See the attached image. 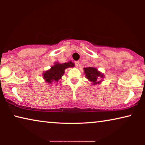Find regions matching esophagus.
<instances>
[{
	"mask_svg": "<svg viewBox=\"0 0 145 145\" xmlns=\"http://www.w3.org/2000/svg\"><path fill=\"white\" fill-rule=\"evenodd\" d=\"M74 64H75V66H76V67H78V65H79V64H80V62H79V61H75V62H74Z\"/></svg>",
	"mask_w": 145,
	"mask_h": 145,
	"instance_id": "1",
	"label": "esophagus"
}]
</instances>
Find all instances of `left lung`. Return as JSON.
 <instances>
[{
    "label": "left lung",
    "mask_w": 145,
    "mask_h": 145,
    "mask_svg": "<svg viewBox=\"0 0 145 145\" xmlns=\"http://www.w3.org/2000/svg\"><path fill=\"white\" fill-rule=\"evenodd\" d=\"M84 70L86 78L90 82L94 83V84H99L100 82H97V80L100 78V77L103 78V76H104L94 67H87V68H84Z\"/></svg>",
    "instance_id": "left-lung-1"
}]
</instances>
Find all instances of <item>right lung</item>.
<instances>
[{
    "instance_id": "1",
    "label": "right lung",
    "mask_w": 145,
    "mask_h": 145,
    "mask_svg": "<svg viewBox=\"0 0 145 145\" xmlns=\"http://www.w3.org/2000/svg\"><path fill=\"white\" fill-rule=\"evenodd\" d=\"M74 66V63L71 61L63 64L56 63L54 66L51 67V69L43 73V78L48 83H51L52 82L57 83L61 79V76L64 74L65 69Z\"/></svg>"
}]
</instances>
